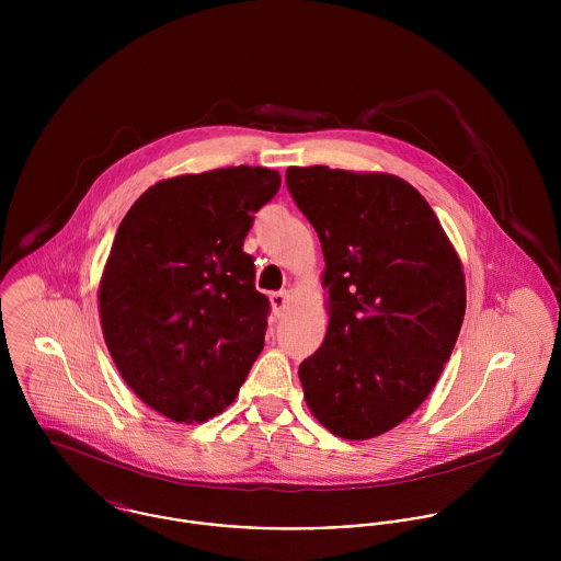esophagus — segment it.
Returning <instances> with one entry per match:
<instances>
[{
	"instance_id": "1",
	"label": "esophagus",
	"mask_w": 561,
	"mask_h": 561,
	"mask_svg": "<svg viewBox=\"0 0 561 561\" xmlns=\"http://www.w3.org/2000/svg\"><path fill=\"white\" fill-rule=\"evenodd\" d=\"M270 302H272L274 313L280 318V316H283V311H285V309H287V305H289V291H287V289H283V291H274V294L270 296Z\"/></svg>"
}]
</instances>
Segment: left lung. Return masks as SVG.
Masks as SVG:
<instances>
[{
  "mask_svg": "<svg viewBox=\"0 0 561 561\" xmlns=\"http://www.w3.org/2000/svg\"><path fill=\"white\" fill-rule=\"evenodd\" d=\"M321 241L328 330L300 369L305 400L334 436L367 440L408 419L458 341L462 261L427 201L400 176L287 168Z\"/></svg>",
  "mask_w": 561,
  "mask_h": 561,
  "instance_id": "1",
  "label": "left lung"
}]
</instances>
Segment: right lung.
Wrapping results in <instances>:
<instances>
[{
    "label": "right lung",
    "mask_w": 561,
    "mask_h": 561,
    "mask_svg": "<svg viewBox=\"0 0 561 561\" xmlns=\"http://www.w3.org/2000/svg\"><path fill=\"white\" fill-rule=\"evenodd\" d=\"M278 187L259 165L170 176L116 231L99 283L103 339L127 387L176 423L220 414L263 350L270 300L243 240Z\"/></svg>",
    "instance_id": "right-lung-1"
}]
</instances>
